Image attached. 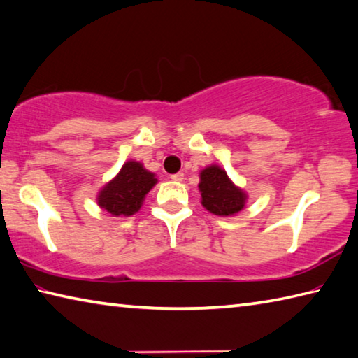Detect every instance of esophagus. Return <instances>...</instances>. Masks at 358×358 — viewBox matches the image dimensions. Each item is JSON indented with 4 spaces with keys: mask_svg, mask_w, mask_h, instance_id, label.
<instances>
[{
    "mask_svg": "<svg viewBox=\"0 0 358 358\" xmlns=\"http://www.w3.org/2000/svg\"><path fill=\"white\" fill-rule=\"evenodd\" d=\"M185 178V173L183 172H177V173H172L171 175V180L172 181H183Z\"/></svg>",
    "mask_w": 358,
    "mask_h": 358,
    "instance_id": "34e87169",
    "label": "esophagus"
}]
</instances>
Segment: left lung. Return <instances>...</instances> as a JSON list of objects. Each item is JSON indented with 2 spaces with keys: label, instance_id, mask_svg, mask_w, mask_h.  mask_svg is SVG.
<instances>
[{
  "label": "left lung",
  "instance_id": "1",
  "mask_svg": "<svg viewBox=\"0 0 358 358\" xmlns=\"http://www.w3.org/2000/svg\"><path fill=\"white\" fill-rule=\"evenodd\" d=\"M199 189L201 205L216 216H231L239 213L245 203V194L231 183L225 171L210 166L201 171Z\"/></svg>",
  "mask_w": 358,
  "mask_h": 358
}]
</instances>
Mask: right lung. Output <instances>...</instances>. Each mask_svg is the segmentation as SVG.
<instances>
[{
  "label": "right lung",
  "mask_w": 358,
  "mask_h": 358,
  "mask_svg": "<svg viewBox=\"0 0 358 358\" xmlns=\"http://www.w3.org/2000/svg\"><path fill=\"white\" fill-rule=\"evenodd\" d=\"M155 185L157 178L152 172L145 171L141 162L128 161L120 173L103 187L99 194V205L113 216H131Z\"/></svg>",
  "instance_id": "obj_1"
}]
</instances>
